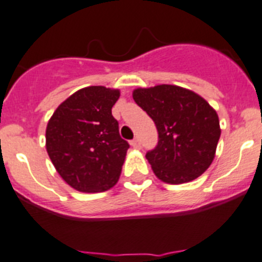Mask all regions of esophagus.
<instances>
[{"label": "esophagus", "mask_w": 262, "mask_h": 262, "mask_svg": "<svg viewBox=\"0 0 262 262\" xmlns=\"http://www.w3.org/2000/svg\"><path fill=\"white\" fill-rule=\"evenodd\" d=\"M130 145L133 146L134 148H139V147H141V142H139V139H138V138H134V139H132Z\"/></svg>", "instance_id": "obj_1"}]
</instances>
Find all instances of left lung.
Wrapping results in <instances>:
<instances>
[{
	"mask_svg": "<svg viewBox=\"0 0 262 262\" xmlns=\"http://www.w3.org/2000/svg\"><path fill=\"white\" fill-rule=\"evenodd\" d=\"M133 99L158 129V145L146 158L159 180L178 185L208 169L221 136L217 112L208 102L176 85L138 88Z\"/></svg>",
	"mask_w": 262,
	"mask_h": 262,
	"instance_id": "8db88e82",
	"label": "left lung"
}]
</instances>
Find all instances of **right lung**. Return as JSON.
Returning a JSON list of instances; mask_svg holds the SVG:
<instances>
[{
  "label": "right lung",
  "mask_w": 262,
  "mask_h": 262,
  "mask_svg": "<svg viewBox=\"0 0 262 262\" xmlns=\"http://www.w3.org/2000/svg\"><path fill=\"white\" fill-rule=\"evenodd\" d=\"M119 97L117 89L84 88L59 104L49 120V158L77 191H106L119 181L129 148L111 112Z\"/></svg>",
  "instance_id": "right-lung-1"
}]
</instances>
